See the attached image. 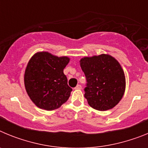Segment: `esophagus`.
<instances>
[{"label": "esophagus", "mask_w": 148, "mask_h": 148, "mask_svg": "<svg viewBox=\"0 0 148 148\" xmlns=\"http://www.w3.org/2000/svg\"><path fill=\"white\" fill-rule=\"evenodd\" d=\"M75 90H81V89H82V85H81V84H78V85L75 87Z\"/></svg>", "instance_id": "esophagus-1"}]
</instances>
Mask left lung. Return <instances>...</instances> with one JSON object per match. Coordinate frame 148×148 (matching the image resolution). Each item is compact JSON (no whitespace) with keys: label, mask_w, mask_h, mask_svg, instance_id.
I'll return each mask as SVG.
<instances>
[{"label":"left lung","mask_w":148,"mask_h":148,"mask_svg":"<svg viewBox=\"0 0 148 148\" xmlns=\"http://www.w3.org/2000/svg\"><path fill=\"white\" fill-rule=\"evenodd\" d=\"M80 65L87 80L84 97L94 109H112L123 97L125 76L119 63L109 55L84 57Z\"/></svg>","instance_id":"obj_1"}]
</instances>
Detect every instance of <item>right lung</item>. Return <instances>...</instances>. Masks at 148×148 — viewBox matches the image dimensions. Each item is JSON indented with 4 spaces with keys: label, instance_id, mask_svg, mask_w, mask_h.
Here are the masks:
<instances>
[{
    "label": "right lung",
    "instance_id": "add662e5",
    "mask_svg": "<svg viewBox=\"0 0 148 148\" xmlns=\"http://www.w3.org/2000/svg\"><path fill=\"white\" fill-rule=\"evenodd\" d=\"M68 57H58L47 52L35 53L29 61L24 84L30 99L40 109L53 110L68 100L73 90L67 84L64 69Z\"/></svg>",
    "mask_w": 148,
    "mask_h": 148
}]
</instances>
